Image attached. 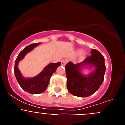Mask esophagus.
Listing matches in <instances>:
<instances>
[{"mask_svg":"<svg viewBox=\"0 0 125 125\" xmlns=\"http://www.w3.org/2000/svg\"><path fill=\"white\" fill-rule=\"evenodd\" d=\"M68 59H64L61 61V64L62 66H65L66 64V63L68 62Z\"/></svg>","mask_w":125,"mask_h":125,"instance_id":"34e87169","label":"esophagus"}]
</instances>
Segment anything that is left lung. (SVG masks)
Returning <instances> with one entry per match:
<instances>
[{"mask_svg":"<svg viewBox=\"0 0 125 125\" xmlns=\"http://www.w3.org/2000/svg\"><path fill=\"white\" fill-rule=\"evenodd\" d=\"M88 65L95 66V71L84 76L80 71L83 67ZM67 88L71 94L78 97H88L97 91L104 78L106 66L104 57L96 49H92L91 55L78 64L69 62L66 67Z\"/></svg>","mask_w":125,"mask_h":125,"instance_id":"obj_1","label":"left lung"}]
</instances>
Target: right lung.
<instances>
[{
    "label": "right lung",
    "mask_w": 125,
    "mask_h": 125,
    "mask_svg": "<svg viewBox=\"0 0 125 125\" xmlns=\"http://www.w3.org/2000/svg\"><path fill=\"white\" fill-rule=\"evenodd\" d=\"M39 44L40 43L32 44L25 47L23 50L20 52L17 59H15L14 66V73L20 86L24 91L32 94H40L46 91L47 86L49 84L51 76L54 73L56 72L57 68L61 66L60 62H58L57 63H50L37 76L32 78H24L18 68L19 62L24 58L27 53L32 50L34 47Z\"/></svg>",
    "instance_id": "obj_1"
}]
</instances>
